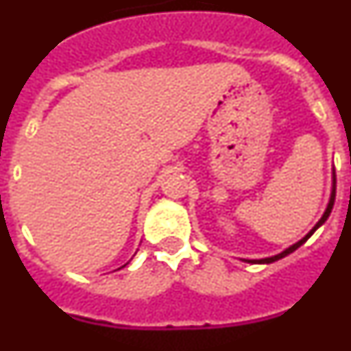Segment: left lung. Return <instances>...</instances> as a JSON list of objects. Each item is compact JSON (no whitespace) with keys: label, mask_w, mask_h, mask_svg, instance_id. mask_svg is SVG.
Masks as SVG:
<instances>
[{"label":"left lung","mask_w":351,"mask_h":351,"mask_svg":"<svg viewBox=\"0 0 351 351\" xmlns=\"http://www.w3.org/2000/svg\"><path fill=\"white\" fill-rule=\"evenodd\" d=\"M334 181H336V179H334ZM334 200H336V182H334V188H332V195H330V202H328V206H327V210H325L324 213V216H322V219L318 223H316L315 225V228H313L311 232H309L308 235H306V237L304 239H300L299 243L297 244H293V246L291 247H288V250H285L283 253H280V255H276V256H271V258H262V260H247V262H253V263H271V262H276V260H280V258H283V256H287V255H290L291 251H295L297 247L299 246H302L304 243H306V241H308L309 237H311L313 234H315V230L316 228H318V226L320 225H324L325 221H327V218H328V214H330V210H332V207H334Z\"/></svg>","instance_id":"obj_1"}]
</instances>
